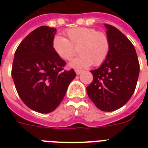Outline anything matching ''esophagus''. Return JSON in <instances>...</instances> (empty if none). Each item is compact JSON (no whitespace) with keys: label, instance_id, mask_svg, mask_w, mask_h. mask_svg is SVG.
<instances>
[{"label":"esophagus","instance_id":"34e87169","mask_svg":"<svg viewBox=\"0 0 148 148\" xmlns=\"http://www.w3.org/2000/svg\"><path fill=\"white\" fill-rule=\"evenodd\" d=\"M75 72H76L77 75H79V74H81L83 72V71L82 70H75Z\"/></svg>","mask_w":148,"mask_h":148}]
</instances>
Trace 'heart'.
<instances>
[{
	"label": "heart",
	"instance_id": "b5f03b06",
	"mask_svg": "<svg viewBox=\"0 0 148 148\" xmlns=\"http://www.w3.org/2000/svg\"><path fill=\"white\" fill-rule=\"evenodd\" d=\"M68 40L61 36L54 37L52 47L58 57L65 60H71L78 47L80 55L70 63L74 68H86L91 64L101 65L108 58L110 40L107 34L90 27H77L66 31Z\"/></svg>",
	"mask_w": 148,
	"mask_h": 148
}]
</instances>
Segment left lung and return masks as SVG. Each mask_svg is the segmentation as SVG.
<instances>
[{"label": "left lung", "mask_w": 148, "mask_h": 148, "mask_svg": "<svg viewBox=\"0 0 148 148\" xmlns=\"http://www.w3.org/2000/svg\"><path fill=\"white\" fill-rule=\"evenodd\" d=\"M104 25L110 51L101 67L90 71L93 81L87 87V92L98 109L110 112L130 100L137 85L140 65L135 48L128 38L112 25Z\"/></svg>", "instance_id": "left-lung-1"}]
</instances>
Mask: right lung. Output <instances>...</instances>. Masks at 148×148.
Listing matches in <instances>:
<instances>
[{
    "mask_svg": "<svg viewBox=\"0 0 148 148\" xmlns=\"http://www.w3.org/2000/svg\"><path fill=\"white\" fill-rule=\"evenodd\" d=\"M57 30L41 26L22 40L14 53L12 75L22 101L31 110L47 114L58 108L76 77L64 71L66 62L52 47Z\"/></svg>",
    "mask_w": 148,
    "mask_h": 148,
    "instance_id": "1",
    "label": "right lung"
}]
</instances>
